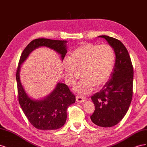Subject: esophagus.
Masks as SVG:
<instances>
[{
    "label": "esophagus",
    "mask_w": 147,
    "mask_h": 147,
    "mask_svg": "<svg viewBox=\"0 0 147 147\" xmlns=\"http://www.w3.org/2000/svg\"><path fill=\"white\" fill-rule=\"evenodd\" d=\"M76 100L78 103H82V102H84L86 99V98H84V97H81V96H77L76 97Z\"/></svg>",
    "instance_id": "esophagus-1"
}]
</instances>
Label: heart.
I'll list each match as a JSON object with an SVG mask.
<instances>
[{"label":"heart","instance_id":"1","mask_svg":"<svg viewBox=\"0 0 147 147\" xmlns=\"http://www.w3.org/2000/svg\"><path fill=\"white\" fill-rule=\"evenodd\" d=\"M115 63L113 48L108 44L102 45L86 43L75 50L64 65L66 82L73 85L84 77L74 88L80 96L88 95L94 87L99 88L107 82Z\"/></svg>","mask_w":147,"mask_h":147}]
</instances>
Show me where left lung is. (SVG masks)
<instances>
[{
	"label": "left lung",
	"instance_id": "left-lung-1",
	"mask_svg": "<svg viewBox=\"0 0 147 147\" xmlns=\"http://www.w3.org/2000/svg\"><path fill=\"white\" fill-rule=\"evenodd\" d=\"M98 37L105 39L113 48L116 59L109 80L91 97L95 110L91 119L97 126L110 127L121 121L129 107L134 71L129 55L122 42L107 35Z\"/></svg>",
	"mask_w": 147,
	"mask_h": 147
}]
</instances>
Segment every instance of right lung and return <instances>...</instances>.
I'll return each instance as SVG.
<instances>
[{"label":"right lung","instance_id":"right-lung-1","mask_svg":"<svg viewBox=\"0 0 147 147\" xmlns=\"http://www.w3.org/2000/svg\"><path fill=\"white\" fill-rule=\"evenodd\" d=\"M67 40L35 39L28 44L21 55L16 73L19 103L31 124L40 130H56L63 127L66 121L67 109L75 103V96L70 92L67 85L58 82L54 90L48 96L39 99L32 98L21 82V66L30 53L40 47H47L54 50L63 61L67 51Z\"/></svg>","mask_w":147,"mask_h":147}]
</instances>
